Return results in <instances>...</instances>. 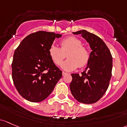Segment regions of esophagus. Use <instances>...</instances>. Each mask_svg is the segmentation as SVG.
<instances>
[{"mask_svg": "<svg viewBox=\"0 0 127 127\" xmlns=\"http://www.w3.org/2000/svg\"><path fill=\"white\" fill-rule=\"evenodd\" d=\"M66 74H67V73L65 72H62V75H63V76H64V75H66Z\"/></svg>", "mask_w": 127, "mask_h": 127, "instance_id": "obj_1", "label": "esophagus"}]
</instances>
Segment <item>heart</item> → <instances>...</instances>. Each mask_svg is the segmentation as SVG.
I'll list each match as a JSON object with an SVG mask.
<instances>
[{
  "label": "heart",
  "instance_id": "obj_1",
  "mask_svg": "<svg viewBox=\"0 0 127 127\" xmlns=\"http://www.w3.org/2000/svg\"><path fill=\"white\" fill-rule=\"evenodd\" d=\"M61 48L52 45L49 50L50 57L57 65H61L67 54L68 59L63 63L62 67L66 71L75 70L79 66L83 67L89 60V51L81 46L82 42L74 36H69L61 41Z\"/></svg>",
  "mask_w": 127,
  "mask_h": 127
}]
</instances>
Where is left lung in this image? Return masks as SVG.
<instances>
[{
    "label": "left lung",
    "mask_w": 127,
    "mask_h": 127,
    "mask_svg": "<svg viewBox=\"0 0 127 127\" xmlns=\"http://www.w3.org/2000/svg\"><path fill=\"white\" fill-rule=\"evenodd\" d=\"M72 33L81 34L89 43L92 52L81 75L71 74L70 91L79 102L94 103L102 98L109 86L113 68L112 55L105 42L95 34L85 30Z\"/></svg>",
    "instance_id": "left-lung-1"
}]
</instances>
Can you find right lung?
I'll use <instances>...</instances> for the list:
<instances>
[{
  "mask_svg": "<svg viewBox=\"0 0 127 127\" xmlns=\"http://www.w3.org/2000/svg\"><path fill=\"white\" fill-rule=\"evenodd\" d=\"M61 34L39 31L21 41L14 51L12 62V78L20 95L32 102L46 99L62 77L49 50L56 38Z\"/></svg>",
  "mask_w": 127,
  "mask_h": 127,
  "instance_id": "add662e5",
  "label": "right lung"
}]
</instances>
